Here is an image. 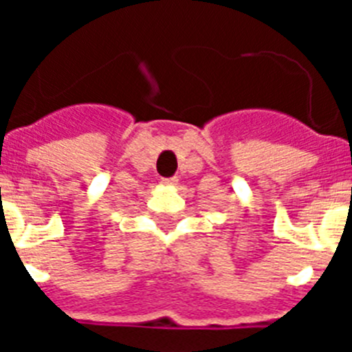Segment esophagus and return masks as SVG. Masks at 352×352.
<instances>
[{
  "mask_svg": "<svg viewBox=\"0 0 352 352\" xmlns=\"http://www.w3.org/2000/svg\"><path fill=\"white\" fill-rule=\"evenodd\" d=\"M162 182L166 183V185H176V183H178V178H176V176H173V178H166V179H162Z\"/></svg>",
  "mask_w": 352,
  "mask_h": 352,
  "instance_id": "esophagus-1",
  "label": "esophagus"
}]
</instances>
